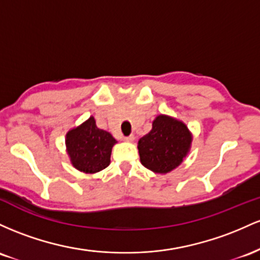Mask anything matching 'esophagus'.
Listing matches in <instances>:
<instances>
[{
  "mask_svg": "<svg viewBox=\"0 0 260 260\" xmlns=\"http://www.w3.org/2000/svg\"><path fill=\"white\" fill-rule=\"evenodd\" d=\"M124 140H125V141H126V142H134V141H135V136L130 135V136H127V138H125Z\"/></svg>",
  "mask_w": 260,
  "mask_h": 260,
  "instance_id": "obj_1",
  "label": "esophagus"
}]
</instances>
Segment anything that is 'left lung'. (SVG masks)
<instances>
[{
	"label": "left lung",
	"mask_w": 260,
	"mask_h": 260,
	"mask_svg": "<svg viewBox=\"0 0 260 260\" xmlns=\"http://www.w3.org/2000/svg\"><path fill=\"white\" fill-rule=\"evenodd\" d=\"M193 134L185 122L171 115L159 114L152 129L138 142L140 161L153 173L167 174L179 167L188 156Z\"/></svg>",
	"instance_id": "1"
}]
</instances>
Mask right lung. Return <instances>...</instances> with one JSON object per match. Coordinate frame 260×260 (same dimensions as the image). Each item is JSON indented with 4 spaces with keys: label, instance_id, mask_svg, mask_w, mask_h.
Instances as JSON below:
<instances>
[{
    "label": "right lung",
    "instance_id": "obj_1",
    "mask_svg": "<svg viewBox=\"0 0 260 260\" xmlns=\"http://www.w3.org/2000/svg\"><path fill=\"white\" fill-rule=\"evenodd\" d=\"M115 144L112 134L97 127L93 116L70 129L65 138L71 165L86 174L98 173L110 165V154Z\"/></svg>",
    "mask_w": 260,
    "mask_h": 260
}]
</instances>
